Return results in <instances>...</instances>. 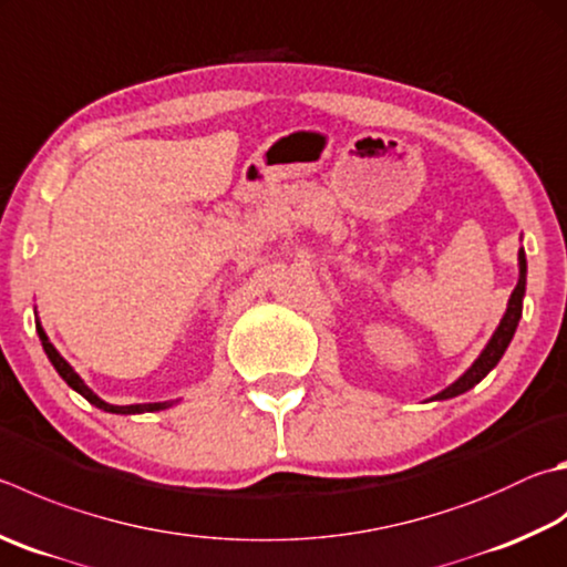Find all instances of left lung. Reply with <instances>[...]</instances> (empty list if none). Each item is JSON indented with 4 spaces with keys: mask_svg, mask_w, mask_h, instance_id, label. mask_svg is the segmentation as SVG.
<instances>
[{
    "mask_svg": "<svg viewBox=\"0 0 567 567\" xmlns=\"http://www.w3.org/2000/svg\"><path fill=\"white\" fill-rule=\"evenodd\" d=\"M526 275H528V262H526V250H518V285L516 290L511 292V300L506 307V315L496 327V332L488 339V344L483 347V352L478 354L476 362H473L466 372H463L454 384H449L444 391H439L436 396H431V401H444V399H454L463 391H468L476 386L483 377H486L493 367L501 362L503 352H506L513 334H516V327L520 322L523 315V297H526Z\"/></svg>",
    "mask_w": 567,
    "mask_h": 567,
    "instance_id": "8db88e82",
    "label": "left lung"
}]
</instances>
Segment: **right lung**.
Segmentation results:
<instances>
[{
    "label": "right lung",
    "mask_w": 567,
    "mask_h": 567,
    "mask_svg": "<svg viewBox=\"0 0 567 567\" xmlns=\"http://www.w3.org/2000/svg\"><path fill=\"white\" fill-rule=\"evenodd\" d=\"M37 334H39V339H41V347H44L49 362L54 364L59 377L64 379V382H66L71 389L79 391V394L84 396V399L89 401V404L104 409V411H109V414H146V411H163V409H168V406L176 404V401H153V404H128V406L109 404V401L96 396L94 391H91V389L84 384V379H81V377L74 372V367H71V364L66 362V359L56 352V347L49 342V337H47V332H44V327L39 324V319H37Z\"/></svg>",
    "instance_id": "obj_1"
}]
</instances>
